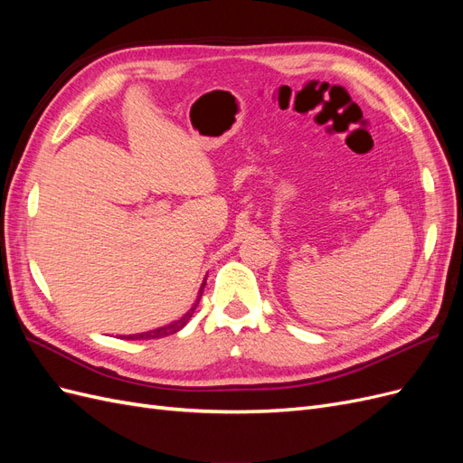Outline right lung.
I'll use <instances>...</instances> for the list:
<instances>
[{
	"label": "right lung",
	"instance_id": "add662e5",
	"mask_svg": "<svg viewBox=\"0 0 463 463\" xmlns=\"http://www.w3.org/2000/svg\"><path fill=\"white\" fill-rule=\"evenodd\" d=\"M203 288H204V284L201 286V291H199V298H197V301H194V305L191 307V309H189L184 317H181L179 320H174V322H170V325L160 326V328H156V330L143 332V334H133V335H129V340H154V338H164V335H170V334L179 332L181 328H184V326L187 325L189 318H191V317H193V313H194V309H197V305H199L201 296H203Z\"/></svg>",
	"mask_w": 463,
	"mask_h": 463
}]
</instances>
